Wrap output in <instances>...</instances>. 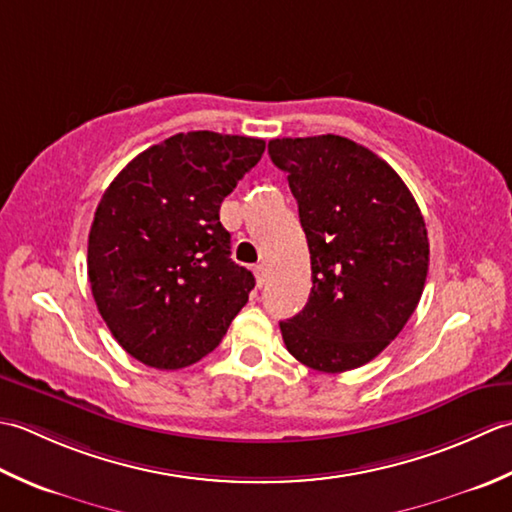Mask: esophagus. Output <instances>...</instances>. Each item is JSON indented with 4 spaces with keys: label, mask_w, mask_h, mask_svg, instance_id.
Returning <instances> with one entry per match:
<instances>
[{
    "label": "esophagus",
    "mask_w": 512,
    "mask_h": 512,
    "mask_svg": "<svg viewBox=\"0 0 512 512\" xmlns=\"http://www.w3.org/2000/svg\"><path fill=\"white\" fill-rule=\"evenodd\" d=\"M254 276H256V283H258V285H263V283H265V278H267V267H265L263 263L254 265Z\"/></svg>",
    "instance_id": "obj_1"
}]
</instances>
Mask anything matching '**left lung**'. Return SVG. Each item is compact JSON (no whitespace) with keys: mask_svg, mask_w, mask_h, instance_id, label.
Wrapping results in <instances>:
<instances>
[{"mask_svg":"<svg viewBox=\"0 0 512 512\" xmlns=\"http://www.w3.org/2000/svg\"><path fill=\"white\" fill-rule=\"evenodd\" d=\"M311 256V294L280 322L287 351L322 373L387 349L422 298L429 238L413 194L387 161L338 134L271 139Z\"/></svg>","mask_w":512,"mask_h":512,"instance_id":"1","label":"left lung"}]
</instances>
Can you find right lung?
<instances>
[{"label": "right lung", "mask_w": 512, "mask_h": 512, "mask_svg": "<svg viewBox=\"0 0 512 512\" xmlns=\"http://www.w3.org/2000/svg\"><path fill=\"white\" fill-rule=\"evenodd\" d=\"M263 139L181 132L132 159L103 192L88 236L101 318L132 358L190 367L218 347L256 280L229 258L218 210Z\"/></svg>", "instance_id": "right-lung-1"}]
</instances>
